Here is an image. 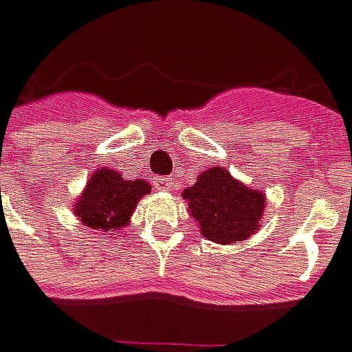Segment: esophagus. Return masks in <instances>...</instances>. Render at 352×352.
Returning a JSON list of instances; mask_svg holds the SVG:
<instances>
[{
    "instance_id": "34e87169",
    "label": "esophagus",
    "mask_w": 352,
    "mask_h": 352,
    "mask_svg": "<svg viewBox=\"0 0 352 352\" xmlns=\"http://www.w3.org/2000/svg\"><path fill=\"white\" fill-rule=\"evenodd\" d=\"M154 186H156L157 190H169L173 186V181L169 177H156L154 179Z\"/></svg>"
}]
</instances>
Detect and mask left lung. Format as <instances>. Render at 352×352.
Wrapping results in <instances>:
<instances>
[{"mask_svg":"<svg viewBox=\"0 0 352 352\" xmlns=\"http://www.w3.org/2000/svg\"><path fill=\"white\" fill-rule=\"evenodd\" d=\"M183 196L198 231L217 245L245 241L264 221V190L246 186L226 167H210L200 173Z\"/></svg>","mask_w":352,"mask_h":352,"instance_id":"1","label":"left lung"}]
</instances>
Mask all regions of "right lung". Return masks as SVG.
Wrapping results in <instances>:
<instances>
[{
	"label": "right lung",
	"mask_w": 352,
	"mask_h": 352,
	"mask_svg": "<svg viewBox=\"0 0 352 352\" xmlns=\"http://www.w3.org/2000/svg\"><path fill=\"white\" fill-rule=\"evenodd\" d=\"M150 190L152 186L144 179L129 181L119 171L98 167L76 198L73 214L96 231H119L131 223L138 200Z\"/></svg>",
	"instance_id": "1"
}]
</instances>
